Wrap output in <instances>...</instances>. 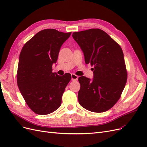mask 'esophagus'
<instances>
[{"mask_svg":"<svg viewBox=\"0 0 147 147\" xmlns=\"http://www.w3.org/2000/svg\"><path fill=\"white\" fill-rule=\"evenodd\" d=\"M71 77H72V80H74V81H77L78 80V77L77 76V75H76L74 74H72V75H71Z\"/></svg>","mask_w":147,"mask_h":147,"instance_id":"1","label":"esophagus"}]
</instances>
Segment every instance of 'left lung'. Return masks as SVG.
Instances as JSON below:
<instances>
[{"label":"left lung","instance_id":"1","mask_svg":"<svg viewBox=\"0 0 147 147\" xmlns=\"http://www.w3.org/2000/svg\"><path fill=\"white\" fill-rule=\"evenodd\" d=\"M72 37L81 48L86 64L94 66V78H78V102L92 112L109 110L121 97L127 74L121 47L104 30L90 29L75 32Z\"/></svg>","mask_w":147,"mask_h":147}]
</instances>
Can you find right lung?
I'll list each match as a JSON object with an SVG mask.
<instances>
[{
	"instance_id": "add662e5",
	"label": "right lung",
	"mask_w": 147,
	"mask_h": 147,
	"mask_svg": "<svg viewBox=\"0 0 147 147\" xmlns=\"http://www.w3.org/2000/svg\"><path fill=\"white\" fill-rule=\"evenodd\" d=\"M71 32L54 29L40 30L26 42L20 55L17 84L29 107L35 113L47 115L61 105L62 96L71 80L66 73H53L60 48Z\"/></svg>"
}]
</instances>
